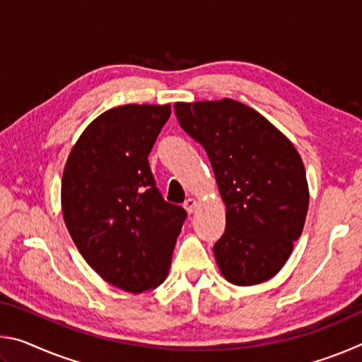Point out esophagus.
Segmentation results:
<instances>
[{"label":"esophagus","instance_id":"34e87169","mask_svg":"<svg viewBox=\"0 0 362 362\" xmlns=\"http://www.w3.org/2000/svg\"><path fill=\"white\" fill-rule=\"evenodd\" d=\"M196 199H193V198H188L185 203H183V207H185V211L188 212V214H193L194 211H196Z\"/></svg>","mask_w":362,"mask_h":362}]
</instances>
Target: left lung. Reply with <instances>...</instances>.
I'll list each match as a JSON object with an SVG mask.
<instances>
[{
	"instance_id": "8db88e82",
	"label": "left lung",
	"mask_w": 362,
	"mask_h": 362,
	"mask_svg": "<svg viewBox=\"0 0 362 362\" xmlns=\"http://www.w3.org/2000/svg\"><path fill=\"white\" fill-rule=\"evenodd\" d=\"M175 116L203 145L226 206L214 255L226 281L254 286L273 278L302 235L308 183L302 158L283 132L233 99L177 102Z\"/></svg>"
}]
</instances>
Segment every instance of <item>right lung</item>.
Wrapping results in <instances>:
<instances>
[{"instance_id": "add662e5", "label": "right lung", "mask_w": 362, "mask_h": 362, "mask_svg": "<svg viewBox=\"0 0 362 362\" xmlns=\"http://www.w3.org/2000/svg\"><path fill=\"white\" fill-rule=\"evenodd\" d=\"M170 105H122L86 127L62 177V211L71 240L97 274L122 291L155 289L168 276L187 218L164 201L148 155Z\"/></svg>"}]
</instances>
